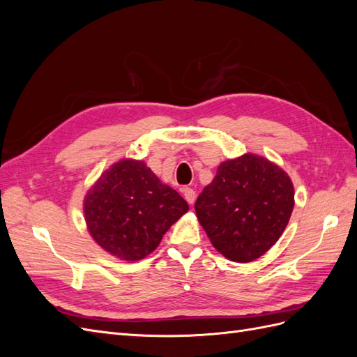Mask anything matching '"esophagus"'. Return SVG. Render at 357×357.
I'll return each instance as SVG.
<instances>
[{"instance_id":"esophagus-1","label":"esophagus","mask_w":357,"mask_h":357,"mask_svg":"<svg viewBox=\"0 0 357 357\" xmlns=\"http://www.w3.org/2000/svg\"><path fill=\"white\" fill-rule=\"evenodd\" d=\"M183 195H185V199H186L190 205H192L193 202H195L197 195H195V190H193V189L185 188V189H183Z\"/></svg>"}]
</instances>
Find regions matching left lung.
<instances>
[{
  "label": "left lung",
  "instance_id": "left-lung-1",
  "mask_svg": "<svg viewBox=\"0 0 357 357\" xmlns=\"http://www.w3.org/2000/svg\"><path fill=\"white\" fill-rule=\"evenodd\" d=\"M286 172L255 155L226 160L195 202L210 241L234 262H252L282 236L295 204Z\"/></svg>",
  "mask_w": 357,
  "mask_h": 357
}]
</instances>
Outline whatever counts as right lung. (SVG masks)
I'll use <instances>...</instances> for the list:
<instances>
[{
	"label": "right lung",
	"instance_id": "right-lung-1",
	"mask_svg": "<svg viewBox=\"0 0 357 357\" xmlns=\"http://www.w3.org/2000/svg\"><path fill=\"white\" fill-rule=\"evenodd\" d=\"M189 210L178 192L137 160H121L105 171L84 201L86 223L104 250L139 261Z\"/></svg>",
	"mask_w": 357,
	"mask_h": 357
}]
</instances>
